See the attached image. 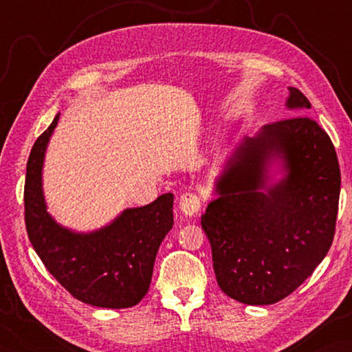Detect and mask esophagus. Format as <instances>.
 I'll list each match as a JSON object with an SVG mask.
<instances>
[{
	"instance_id": "34e87169",
	"label": "esophagus",
	"mask_w": 352,
	"mask_h": 352,
	"mask_svg": "<svg viewBox=\"0 0 352 352\" xmlns=\"http://www.w3.org/2000/svg\"><path fill=\"white\" fill-rule=\"evenodd\" d=\"M180 210L189 216V218H193V216H197L201 210V201L199 197L195 195V193H190V192H186L180 197Z\"/></svg>"
}]
</instances>
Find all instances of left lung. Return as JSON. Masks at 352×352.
<instances>
[{
    "instance_id": "obj_1",
    "label": "left lung",
    "mask_w": 352,
    "mask_h": 352,
    "mask_svg": "<svg viewBox=\"0 0 352 352\" xmlns=\"http://www.w3.org/2000/svg\"><path fill=\"white\" fill-rule=\"evenodd\" d=\"M286 107L298 116L263 125L234 148L214 182L218 198L201 216L216 281L248 305L274 304L300 287L334 237L340 169L333 142L300 115L311 104L296 87Z\"/></svg>"
}]
</instances>
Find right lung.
I'll return each instance as SVG.
<instances>
[{
  "instance_id": "1",
  "label": "right lung",
  "mask_w": 352,
  "mask_h": 352,
  "mask_svg": "<svg viewBox=\"0 0 352 352\" xmlns=\"http://www.w3.org/2000/svg\"><path fill=\"white\" fill-rule=\"evenodd\" d=\"M58 118L60 113L34 142L27 162L28 239L50 274L78 301L102 309L133 307L146 295L157 251L174 226V195L125 208L107 226L87 233L60 226L47 210L42 183L45 153Z\"/></svg>"
}]
</instances>
